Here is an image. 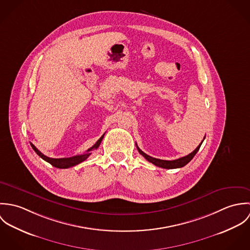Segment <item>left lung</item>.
<instances>
[{"label":"left lung","instance_id":"8db88e82","mask_svg":"<svg viewBox=\"0 0 250 250\" xmlns=\"http://www.w3.org/2000/svg\"><path fill=\"white\" fill-rule=\"evenodd\" d=\"M204 140H205V137H204ZM203 140V141H204ZM203 141L201 142V143L196 147L195 150H193L190 154L185 156V157H182V158H179L177 160H173V161H166V160H160V159H156V158H153L147 154H145L143 151H142L139 146L137 145V148L140 152L141 155H143V157L150 163H152L153 165L159 167H163V168H167V169H173V168H180V167H185L187 164H188L192 158L195 156V154L198 152L201 144L203 143Z\"/></svg>","mask_w":250,"mask_h":250}]
</instances>
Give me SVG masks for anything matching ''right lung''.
Listing matches in <instances>:
<instances>
[{
    "mask_svg": "<svg viewBox=\"0 0 250 250\" xmlns=\"http://www.w3.org/2000/svg\"><path fill=\"white\" fill-rule=\"evenodd\" d=\"M104 135H105V134H104ZM104 135L97 141V143H95L92 147H90L85 153H83V154H82V155L73 156V157H70V158H62V159H53V158H49V157L45 156L44 154H42L33 143H31V145H32L33 149L36 151V154H37L41 159H43L44 161L48 162V163L51 164L53 167H58V168H68V167H74V166H76V165H79V164H81L82 162L85 161V160L91 155V152H90V151H92V150H94V149H97V148L99 147L100 143H101L103 138H104Z\"/></svg>",
    "mask_w": 250,
    "mask_h": 250,
    "instance_id": "obj_1",
    "label": "right lung"
}]
</instances>
